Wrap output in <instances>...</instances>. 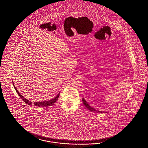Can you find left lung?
<instances>
[{
  "instance_id": "obj_1",
  "label": "left lung",
  "mask_w": 148,
  "mask_h": 148,
  "mask_svg": "<svg viewBox=\"0 0 148 148\" xmlns=\"http://www.w3.org/2000/svg\"><path fill=\"white\" fill-rule=\"evenodd\" d=\"M82 102H83V103L84 104V105L85 106L86 108H88L90 111L99 112V113H104V112H105L100 111H98V110H96L95 109H94V108H92V107L90 106V105L87 103V101H86L85 100V99L84 98H82Z\"/></svg>"
}]
</instances>
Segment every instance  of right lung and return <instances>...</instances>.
<instances>
[{"label": "right lung", "instance_id": "1", "mask_svg": "<svg viewBox=\"0 0 148 148\" xmlns=\"http://www.w3.org/2000/svg\"><path fill=\"white\" fill-rule=\"evenodd\" d=\"M13 85H14V88H15L17 93L19 95V96L21 98V99H22L23 100L25 103H27L28 105H32V104H34L37 107H48V106H49L53 105L57 101V100L58 99V97H59V95H60V93H59V94H58V95L56 97H55L54 98L52 99H51L50 100H48V101H41V102L40 101V102H35V103H32V101H30L28 100L27 99L25 98L23 96H22L21 94V93L18 92V90H17L16 87H15V86L14 85V82H13Z\"/></svg>", "mask_w": 148, "mask_h": 148}]
</instances>
